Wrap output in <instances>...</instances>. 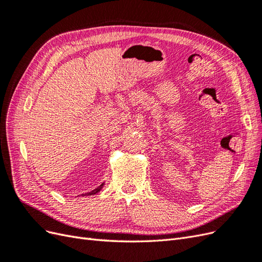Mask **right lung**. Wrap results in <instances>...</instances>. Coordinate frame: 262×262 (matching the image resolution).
Listing matches in <instances>:
<instances>
[{
  "mask_svg": "<svg viewBox=\"0 0 262 262\" xmlns=\"http://www.w3.org/2000/svg\"><path fill=\"white\" fill-rule=\"evenodd\" d=\"M104 185H105V182H102V184L100 185V186H98L97 188H95L94 190H92V191H90V192H86V193H83V194H81L82 196H86V195H94V194H96V193H98L100 190L102 189V187H104ZM78 196V195H77Z\"/></svg>",
  "mask_w": 262,
  "mask_h": 262,
  "instance_id": "add662e5",
  "label": "right lung"
}]
</instances>
